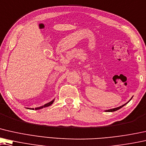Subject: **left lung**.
I'll list each match as a JSON object with an SVG mask.
<instances>
[{
  "label": "left lung",
  "mask_w": 146,
  "mask_h": 146,
  "mask_svg": "<svg viewBox=\"0 0 146 146\" xmlns=\"http://www.w3.org/2000/svg\"><path fill=\"white\" fill-rule=\"evenodd\" d=\"M132 98H131L130 99V101L131 100V99H132ZM129 101H128V102L127 103H128V102H129ZM126 103H125V104H124V105H122V106H120V107H117V108H114V109H109V110H106V111H105V112H114V111H117V110H119V109H120V108H122V107H124V105H125L126 104Z\"/></svg>",
  "instance_id": "8db88e82"
}]
</instances>
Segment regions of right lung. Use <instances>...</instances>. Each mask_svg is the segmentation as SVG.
Here are the masks:
<instances>
[{
  "instance_id": "add662e5",
  "label": "right lung",
  "mask_w": 146,
  "mask_h": 146,
  "mask_svg": "<svg viewBox=\"0 0 146 146\" xmlns=\"http://www.w3.org/2000/svg\"><path fill=\"white\" fill-rule=\"evenodd\" d=\"M54 99H53V100L52 101H50L49 103H46V104H45L44 105H43V106H41V107H36V108H35V110H38V109H43V108H44V107H48V106H50V105H51L52 103H53V102H54ZM33 109V110H34V109Z\"/></svg>"
}]
</instances>
